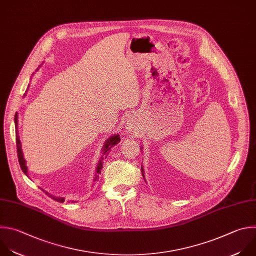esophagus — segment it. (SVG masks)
<instances>
[{
	"mask_svg": "<svg viewBox=\"0 0 256 256\" xmlns=\"http://www.w3.org/2000/svg\"><path fill=\"white\" fill-rule=\"evenodd\" d=\"M126 130L128 132H134L136 130V122H134V120H130L126 126Z\"/></svg>",
	"mask_w": 256,
	"mask_h": 256,
	"instance_id": "34e87169",
	"label": "esophagus"
}]
</instances>
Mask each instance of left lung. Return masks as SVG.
Here are the masks:
<instances>
[{
    "label": "left lung",
    "instance_id": "obj_1",
    "mask_svg": "<svg viewBox=\"0 0 256 256\" xmlns=\"http://www.w3.org/2000/svg\"><path fill=\"white\" fill-rule=\"evenodd\" d=\"M142 177H144V168H142Z\"/></svg>",
    "mask_w": 256,
    "mask_h": 256
}]
</instances>
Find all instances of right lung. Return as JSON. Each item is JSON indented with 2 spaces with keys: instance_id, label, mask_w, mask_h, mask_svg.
<instances>
[{
  "instance_id": "add662e5",
  "label": "right lung",
  "mask_w": 256,
  "mask_h": 256,
  "mask_svg": "<svg viewBox=\"0 0 256 256\" xmlns=\"http://www.w3.org/2000/svg\"><path fill=\"white\" fill-rule=\"evenodd\" d=\"M15 126H16V144H17V154H18V160H19V164H20V166L22 168V171L24 172V174L26 176H28V171H27V166H26V160L23 156V152H22V148H21V142H20V138H19V134H18V114H15ZM120 140V136L118 134H114V136H112L110 138H108L104 146V156H108V152L110 150L112 146H114V144H118ZM104 156H102V158L100 160L98 164V168H96V177H94V182L98 181V175L102 173V164H104ZM44 191V190H43ZM50 198H52L53 200L57 201V202H64V198H61V197H56V196H53L51 194H49L48 192H45Z\"/></svg>"
}]
</instances>
